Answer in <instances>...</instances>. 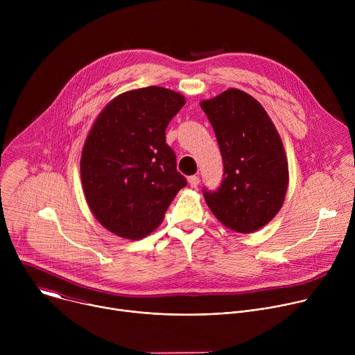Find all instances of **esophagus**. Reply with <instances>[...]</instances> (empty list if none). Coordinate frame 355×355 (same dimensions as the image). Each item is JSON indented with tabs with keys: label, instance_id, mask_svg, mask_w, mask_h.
Segmentation results:
<instances>
[{
	"label": "esophagus",
	"instance_id": "34e87169",
	"mask_svg": "<svg viewBox=\"0 0 355 355\" xmlns=\"http://www.w3.org/2000/svg\"><path fill=\"white\" fill-rule=\"evenodd\" d=\"M199 177L198 175H191L189 178H188V182H189V185L192 187V188H196L198 185H199Z\"/></svg>",
	"mask_w": 355,
	"mask_h": 355
}]
</instances>
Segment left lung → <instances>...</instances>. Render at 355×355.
<instances>
[{"instance_id":"8db88e82","label":"left lung","mask_w":355,"mask_h":355,"mask_svg":"<svg viewBox=\"0 0 355 355\" xmlns=\"http://www.w3.org/2000/svg\"><path fill=\"white\" fill-rule=\"evenodd\" d=\"M223 159L216 191L204 188L216 219L239 233H252L279 212L288 188V162L282 140L257 99L229 88L202 101Z\"/></svg>"}]
</instances>
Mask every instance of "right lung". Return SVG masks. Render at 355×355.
Instances as JSON below:
<instances>
[{
    "label": "right lung",
    "mask_w": 355,
    "mask_h": 355,
    "mask_svg": "<svg viewBox=\"0 0 355 355\" xmlns=\"http://www.w3.org/2000/svg\"><path fill=\"white\" fill-rule=\"evenodd\" d=\"M185 98L146 87L114 98L84 143L80 171L87 204L107 230L139 240L156 230L187 180L166 143L170 121Z\"/></svg>",
    "instance_id": "1"
}]
</instances>
